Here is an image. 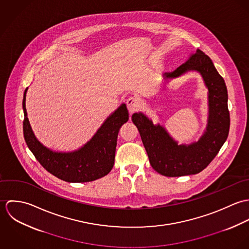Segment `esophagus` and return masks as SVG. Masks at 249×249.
<instances>
[{
	"label": "esophagus",
	"instance_id": "esophagus-1",
	"mask_svg": "<svg viewBox=\"0 0 249 249\" xmlns=\"http://www.w3.org/2000/svg\"><path fill=\"white\" fill-rule=\"evenodd\" d=\"M126 107L129 113H134L140 107V101L136 97H129L126 101Z\"/></svg>",
	"mask_w": 249,
	"mask_h": 249
}]
</instances>
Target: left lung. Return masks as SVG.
Here are the masks:
<instances>
[{
	"mask_svg": "<svg viewBox=\"0 0 249 249\" xmlns=\"http://www.w3.org/2000/svg\"><path fill=\"white\" fill-rule=\"evenodd\" d=\"M190 71H198L208 88V124L197 142L178 144L165 127L153 124L141 112L132 115V122L139 130L151 167L169 178L196 175L203 171L218 153L229 133L227 88L211 58L202 51L196 50L177 70L166 72L164 80L177 78Z\"/></svg>",
	"mask_w": 249,
	"mask_h": 249,
	"instance_id": "8db88e82",
	"label": "left lung"
}]
</instances>
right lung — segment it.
I'll return each mask as SVG.
<instances>
[{"instance_id":"right-lung-1","label":"right lung","mask_w":249,"mask_h":249,"mask_svg":"<svg viewBox=\"0 0 249 249\" xmlns=\"http://www.w3.org/2000/svg\"><path fill=\"white\" fill-rule=\"evenodd\" d=\"M27 91L28 88L23 99L24 138L43 168L61 180L73 183L90 182L108 175L115 162L119 130L129 119L126 106L123 104L115 110L82 147L71 152H57L47 148L36 139L26 109Z\"/></svg>"}]
</instances>
